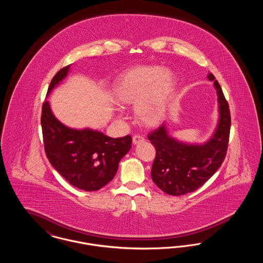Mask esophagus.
Listing matches in <instances>:
<instances>
[{"label": "esophagus", "instance_id": "esophagus-1", "mask_svg": "<svg viewBox=\"0 0 263 263\" xmlns=\"http://www.w3.org/2000/svg\"><path fill=\"white\" fill-rule=\"evenodd\" d=\"M144 141H145L144 137H142V136H140V135H135V136H133V139H132V142H133L134 145L140 144V143H142V142H144Z\"/></svg>", "mask_w": 263, "mask_h": 263}]
</instances>
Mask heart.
I'll use <instances>...</instances> for the list:
<instances>
[{
  "label": "heart",
  "mask_w": 263,
  "mask_h": 263,
  "mask_svg": "<svg viewBox=\"0 0 263 263\" xmlns=\"http://www.w3.org/2000/svg\"><path fill=\"white\" fill-rule=\"evenodd\" d=\"M175 87L172 70L161 66H141L130 69L116 81L112 96L119 105L134 104L138 121L154 127L163 121Z\"/></svg>",
  "instance_id": "b5f03b06"
}]
</instances>
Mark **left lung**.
<instances>
[{"label":"left lung","instance_id":"left-lung-1","mask_svg":"<svg viewBox=\"0 0 263 263\" xmlns=\"http://www.w3.org/2000/svg\"><path fill=\"white\" fill-rule=\"evenodd\" d=\"M214 81L218 96L219 121L211 138L204 144H187L172 137L164 124L151 132L148 139L156 149L152 166V178L164 193L179 196L201 187L225 160L231 115L223 90L213 74L207 76Z\"/></svg>","mask_w":263,"mask_h":263}]
</instances>
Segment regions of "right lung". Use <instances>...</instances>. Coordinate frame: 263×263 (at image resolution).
I'll list each match as a JSON object with an SVG mask.
<instances>
[{
    "instance_id": "add662e5",
    "label": "right lung",
    "mask_w": 263,
    "mask_h": 263,
    "mask_svg": "<svg viewBox=\"0 0 263 263\" xmlns=\"http://www.w3.org/2000/svg\"><path fill=\"white\" fill-rule=\"evenodd\" d=\"M71 65L53 77L47 96L67 77ZM44 149L53 167L73 186L96 191L106 185L131 149L132 138H111L89 128L73 129L61 123L45 100L41 114Z\"/></svg>"
}]
</instances>
